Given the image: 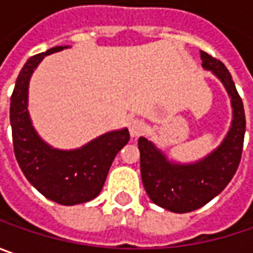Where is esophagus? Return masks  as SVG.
<instances>
[{
	"mask_svg": "<svg viewBox=\"0 0 253 253\" xmlns=\"http://www.w3.org/2000/svg\"><path fill=\"white\" fill-rule=\"evenodd\" d=\"M146 125L142 120H132L129 122V132H131V136H139L142 132L145 131Z\"/></svg>",
	"mask_w": 253,
	"mask_h": 253,
	"instance_id": "esophagus-1",
	"label": "esophagus"
}]
</instances>
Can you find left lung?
I'll return each mask as SVG.
<instances>
[{"instance_id":"1","label":"left lung","mask_w":253,"mask_h":253,"mask_svg":"<svg viewBox=\"0 0 253 253\" xmlns=\"http://www.w3.org/2000/svg\"><path fill=\"white\" fill-rule=\"evenodd\" d=\"M203 67L224 84L232 105V122L217 149L194 163H173L151 141L141 136V176L149 199L171 212H190L206 206L227 187L238 169L244 136L245 111L231 73L222 62L200 50Z\"/></svg>"}]
</instances>
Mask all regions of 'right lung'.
<instances>
[{"mask_svg": "<svg viewBox=\"0 0 253 253\" xmlns=\"http://www.w3.org/2000/svg\"><path fill=\"white\" fill-rule=\"evenodd\" d=\"M67 47L54 46L24 64L11 95L9 120L15 158L25 177L46 199L74 206L100 194L112 161L129 141V132L126 128L107 132L79 149L62 151L49 146L35 131L28 112L31 76L44 56Z\"/></svg>", "mask_w": 253, "mask_h": 253, "instance_id": "obj_1", "label": "right lung"}]
</instances>
